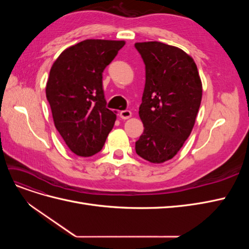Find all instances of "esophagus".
I'll return each instance as SVG.
<instances>
[{"instance_id": "esophagus-1", "label": "esophagus", "mask_w": 249, "mask_h": 249, "mask_svg": "<svg viewBox=\"0 0 249 249\" xmlns=\"http://www.w3.org/2000/svg\"><path fill=\"white\" fill-rule=\"evenodd\" d=\"M132 116V112L130 110H124L119 112V117L123 119H129Z\"/></svg>"}]
</instances>
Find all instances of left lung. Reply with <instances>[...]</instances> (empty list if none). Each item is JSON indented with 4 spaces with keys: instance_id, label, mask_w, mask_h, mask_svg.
Returning a JSON list of instances; mask_svg holds the SVG:
<instances>
[{
    "instance_id": "8db88e82",
    "label": "left lung",
    "mask_w": 249,
    "mask_h": 249,
    "mask_svg": "<svg viewBox=\"0 0 249 249\" xmlns=\"http://www.w3.org/2000/svg\"><path fill=\"white\" fill-rule=\"evenodd\" d=\"M145 64V86L139 107L144 131L136 142L138 156L155 164L175 157L190 136L202 96L193 58L159 41L136 42Z\"/></svg>"
}]
</instances>
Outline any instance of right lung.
<instances>
[{
    "mask_svg": "<svg viewBox=\"0 0 249 249\" xmlns=\"http://www.w3.org/2000/svg\"><path fill=\"white\" fill-rule=\"evenodd\" d=\"M124 44L83 40L65 49L51 67L46 94L54 124L77 156L99 153L114 125L116 112L106 107L102 73Z\"/></svg>",
    "mask_w": 249,
    "mask_h": 249,
    "instance_id": "obj_1",
    "label": "right lung"
}]
</instances>
